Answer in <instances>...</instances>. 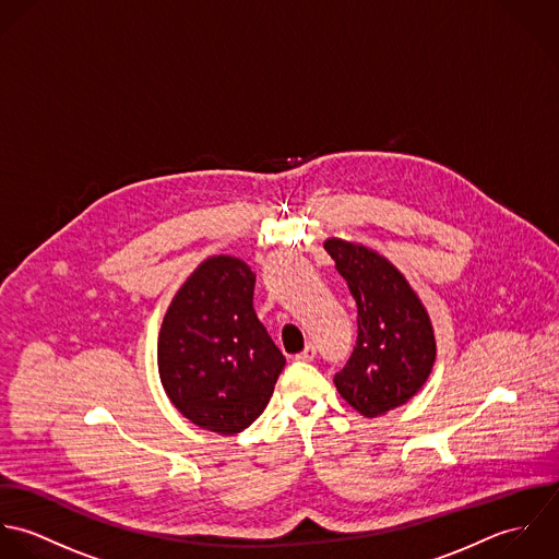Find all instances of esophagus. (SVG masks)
<instances>
[{"label": "esophagus", "instance_id": "esophagus-1", "mask_svg": "<svg viewBox=\"0 0 559 559\" xmlns=\"http://www.w3.org/2000/svg\"><path fill=\"white\" fill-rule=\"evenodd\" d=\"M316 354H318L316 345H313V343H309L302 352H298V354H296V360H298V362H311V360L316 358Z\"/></svg>", "mask_w": 559, "mask_h": 559}]
</instances>
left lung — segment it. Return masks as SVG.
Wrapping results in <instances>:
<instances>
[{
	"label": "left lung",
	"mask_w": 559,
	"mask_h": 559,
	"mask_svg": "<svg viewBox=\"0 0 559 559\" xmlns=\"http://www.w3.org/2000/svg\"><path fill=\"white\" fill-rule=\"evenodd\" d=\"M358 309V336L336 391L360 415L406 404L428 380L437 341L430 316L404 274L376 250L338 237L324 241Z\"/></svg>",
	"instance_id": "obj_1"
}]
</instances>
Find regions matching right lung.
Masks as SVG:
<instances>
[{
	"instance_id": "right-lung-1",
	"label": "right lung",
	"mask_w": 559,
	"mask_h": 559,
	"mask_svg": "<svg viewBox=\"0 0 559 559\" xmlns=\"http://www.w3.org/2000/svg\"><path fill=\"white\" fill-rule=\"evenodd\" d=\"M252 292L248 263L210 257L175 294L157 338L159 378L175 408L224 437L265 411L285 367L252 309Z\"/></svg>"
}]
</instances>
